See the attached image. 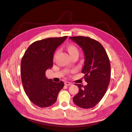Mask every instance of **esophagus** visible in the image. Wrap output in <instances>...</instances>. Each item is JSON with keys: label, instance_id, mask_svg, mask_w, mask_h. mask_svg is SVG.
Segmentation results:
<instances>
[{"label": "esophagus", "instance_id": "obj_1", "mask_svg": "<svg viewBox=\"0 0 132 132\" xmlns=\"http://www.w3.org/2000/svg\"><path fill=\"white\" fill-rule=\"evenodd\" d=\"M72 83L70 82H69V81H66L65 82V85H67V86H70V85H72Z\"/></svg>", "mask_w": 132, "mask_h": 132}]
</instances>
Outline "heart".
I'll return each instance as SVG.
<instances>
[{"mask_svg": "<svg viewBox=\"0 0 132 132\" xmlns=\"http://www.w3.org/2000/svg\"><path fill=\"white\" fill-rule=\"evenodd\" d=\"M67 50L69 53L70 56H72L75 55H79V50L77 48V47L74 45H70L69 46H67ZM58 53H59V51H57L55 52V55H54V57H53L54 59H55ZM72 72H73V71Z\"/></svg>", "mask_w": 132, "mask_h": 132, "instance_id": "b5f03b06", "label": "heart"}]
</instances>
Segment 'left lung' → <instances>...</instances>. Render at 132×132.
I'll use <instances>...</instances> for the list:
<instances>
[{"label":"left lung","instance_id":"1","mask_svg":"<svg viewBox=\"0 0 132 132\" xmlns=\"http://www.w3.org/2000/svg\"><path fill=\"white\" fill-rule=\"evenodd\" d=\"M73 41L81 47L85 54V63L82 73L85 74L87 84H75L79 93L73 97L77 106L90 109L102 99L108 89L111 77L109 59L104 47L97 40L89 37H70Z\"/></svg>","mask_w":132,"mask_h":132}]
</instances>
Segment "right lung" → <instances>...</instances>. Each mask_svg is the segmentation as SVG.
Here are the masks:
<instances>
[{
  "label": "right lung",
  "instance_id": "add662e5",
  "mask_svg": "<svg viewBox=\"0 0 132 132\" xmlns=\"http://www.w3.org/2000/svg\"><path fill=\"white\" fill-rule=\"evenodd\" d=\"M67 36L48 38L33 42L27 49L21 64L22 82L26 95L36 105L46 108L55 103L64 86L62 81L53 82L46 76L53 66L55 50Z\"/></svg>",
  "mask_w": 132,
  "mask_h": 132
}]
</instances>
